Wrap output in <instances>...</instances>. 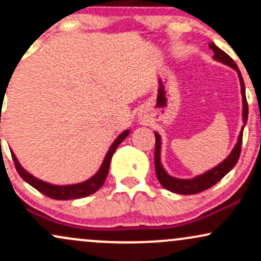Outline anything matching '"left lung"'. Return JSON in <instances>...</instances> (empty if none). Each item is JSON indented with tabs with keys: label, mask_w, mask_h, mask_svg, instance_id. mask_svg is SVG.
<instances>
[{
	"label": "left lung",
	"mask_w": 261,
	"mask_h": 261,
	"mask_svg": "<svg viewBox=\"0 0 261 261\" xmlns=\"http://www.w3.org/2000/svg\"><path fill=\"white\" fill-rule=\"evenodd\" d=\"M210 49L214 51V59L216 61L222 62V64L229 66L233 70L237 71L239 77V82H241V92H242V100H243V127H242L241 133H239L238 141H237L234 148L232 149L228 157L226 158L223 162H221L218 166L215 168L207 170L206 173H203L201 175H197L195 178L191 179H179L174 178V176L169 175L166 172V169L163 168L161 163V147H162V140L158 133H154L155 136V149H154V166H155V174L162 187L167 190L172 191V193L181 194V195H193V194L201 193V191L206 190V189L214 187L216 182H218L221 179L223 178L227 173L229 172L233 167L236 166L237 162L239 160V155H241V149H242V139H243V130L245 124L248 120V103L247 98H245V87H244V81L242 77L241 71H239L238 66L236 65V62L227 55L223 50H221L220 47L216 46L214 43L210 44Z\"/></svg>",
	"instance_id": "8db88e82"
}]
</instances>
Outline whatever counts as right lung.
Listing matches in <instances>:
<instances>
[{
	"label": "right lung",
	"instance_id": "1",
	"mask_svg": "<svg viewBox=\"0 0 261 261\" xmlns=\"http://www.w3.org/2000/svg\"><path fill=\"white\" fill-rule=\"evenodd\" d=\"M130 134V130H125L124 133H121L116 137L115 141L110 146L109 151L107 152L106 157H104L103 163H101L99 170L95 173L92 178H89L88 180H85L82 182H77V184H71V185H55L50 184V182L43 181L40 179L35 178L34 175H32L31 173H28L27 170L20 166V163L18 162L16 154L11 151L12 158H13L14 166L18 174L22 176L23 180H25L29 185H32L33 188L37 189L38 191H40L44 195L51 197L55 200H71V199H81V197H86L88 195H92L95 191H98L101 188V185L106 181L108 172H109L110 167V161L114 152L116 151L118 146L127 137V135Z\"/></svg>",
	"mask_w": 261,
	"mask_h": 261
}]
</instances>
